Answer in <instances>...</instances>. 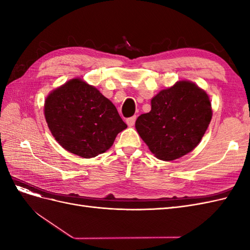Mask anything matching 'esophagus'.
Segmentation results:
<instances>
[{
    "mask_svg": "<svg viewBox=\"0 0 250 250\" xmlns=\"http://www.w3.org/2000/svg\"><path fill=\"white\" fill-rule=\"evenodd\" d=\"M135 120H137V117H135V116H133L131 118H128L126 120V123H127V125L129 126V127H132L134 125V123H135Z\"/></svg>",
    "mask_w": 250,
    "mask_h": 250,
    "instance_id": "1",
    "label": "esophagus"
}]
</instances>
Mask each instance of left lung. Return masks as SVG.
Returning <instances> with one entry per match:
<instances>
[{
    "label": "left lung",
    "mask_w": 250,
    "mask_h": 250,
    "mask_svg": "<svg viewBox=\"0 0 250 250\" xmlns=\"http://www.w3.org/2000/svg\"><path fill=\"white\" fill-rule=\"evenodd\" d=\"M209 96L190 80H180L151 99V110L135 121V129L158 160L170 162L198 146L210 123Z\"/></svg>",
    "instance_id": "8db88e82"
}]
</instances>
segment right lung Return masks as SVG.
Here are the masks:
<instances>
[{
	"label": "right lung",
	"instance_id": "right-lung-1",
	"mask_svg": "<svg viewBox=\"0 0 250 250\" xmlns=\"http://www.w3.org/2000/svg\"><path fill=\"white\" fill-rule=\"evenodd\" d=\"M43 115L59 145L84 158L104 153L127 128L112 102L78 77L51 90Z\"/></svg>",
	"mask_w": 250,
	"mask_h": 250
}]
</instances>
